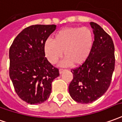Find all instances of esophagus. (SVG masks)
<instances>
[{
    "instance_id": "obj_1",
    "label": "esophagus",
    "mask_w": 122,
    "mask_h": 122,
    "mask_svg": "<svg viewBox=\"0 0 122 122\" xmlns=\"http://www.w3.org/2000/svg\"><path fill=\"white\" fill-rule=\"evenodd\" d=\"M65 70V69H59V73H60V74H61V73H63Z\"/></svg>"
}]
</instances>
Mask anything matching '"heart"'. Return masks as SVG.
<instances>
[{"mask_svg": "<svg viewBox=\"0 0 122 122\" xmlns=\"http://www.w3.org/2000/svg\"><path fill=\"white\" fill-rule=\"evenodd\" d=\"M94 43V36L90 28L69 27L57 31L53 36L52 41H47L44 52L51 64L57 63L63 53L64 65L79 66L90 57Z\"/></svg>", "mask_w": 122, "mask_h": 122, "instance_id": "b5f03b06", "label": "heart"}]
</instances>
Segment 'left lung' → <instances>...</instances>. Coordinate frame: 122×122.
<instances>
[{"label": "left lung", "mask_w": 122, "mask_h": 122, "mask_svg": "<svg viewBox=\"0 0 122 122\" xmlns=\"http://www.w3.org/2000/svg\"><path fill=\"white\" fill-rule=\"evenodd\" d=\"M94 34L92 51L86 61L71 70L73 79L69 92L75 101L88 104L108 89L115 67L114 45L112 37L98 24L91 22Z\"/></svg>", "instance_id": "obj_1"}]
</instances>
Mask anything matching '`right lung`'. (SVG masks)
I'll use <instances>...</instances> for the list:
<instances>
[{
  "label": "right lung",
  "instance_id": "obj_1",
  "mask_svg": "<svg viewBox=\"0 0 122 122\" xmlns=\"http://www.w3.org/2000/svg\"><path fill=\"white\" fill-rule=\"evenodd\" d=\"M55 25H32L17 36L9 50V75L21 99L30 104L49 98L53 81L59 69L45 57L44 45Z\"/></svg>",
  "mask_w": 122,
  "mask_h": 122
}]
</instances>
